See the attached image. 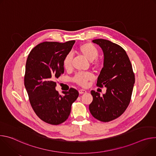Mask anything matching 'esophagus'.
Here are the masks:
<instances>
[{"label":"esophagus","mask_w":156,"mask_h":156,"mask_svg":"<svg viewBox=\"0 0 156 156\" xmlns=\"http://www.w3.org/2000/svg\"><path fill=\"white\" fill-rule=\"evenodd\" d=\"M79 93L80 94H84V93H86V91H85V90H80L79 91Z\"/></svg>","instance_id":"esophagus-1"}]
</instances>
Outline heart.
Instances as JSON below:
<instances>
[{"mask_svg":"<svg viewBox=\"0 0 156 156\" xmlns=\"http://www.w3.org/2000/svg\"><path fill=\"white\" fill-rule=\"evenodd\" d=\"M78 51L82 54L87 60L93 61V65L96 69L100 68L102 65V62L96 59L98 56L99 51L98 48L91 42H84L81 44L78 47ZM73 55L71 53L66 54L63 60V65L65 69L69 70L72 68ZM94 78L93 75L90 72H80L75 75L73 80L75 83L82 87H86L88 84V82L92 80Z\"/></svg>","mask_w":156,"mask_h":156,"instance_id":"obj_1","label":"heart"}]
</instances>
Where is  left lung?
Listing matches in <instances>:
<instances>
[{"instance_id": "8db88e82", "label": "left lung", "mask_w": 156, "mask_h": 156, "mask_svg": "<svg viewBox=\"0 0 156 156\" xmlns=\"http://www.w3.org/2000/svg\"><path fill=\"white\" fill-rule=\"evenodd\" d=\"M102 48L104 66L96 85L106 87V93L92 90L93 102L90 104L91 115L97 120L108 122L119 117L128 107L132 95L135 78L132 65L125 51L110 41L98 39L93 41Z\"/></svg>"}]
</instances>
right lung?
I'll list each match as a JSON object with an SVG mask.
<instances>
[{"mask_svg": "<svg viewBox=\"0 0 156 156\" xmlns=\"http://www.w3.org/2000/svg\"><path fill=\"white\" fill-rule=\"evenodd\" d=\"M75 42H43L31 50L27 60L24 83L30 104L37 116L49 124L66 121L79 96L73 87L64 95L55 90V80L64 73L63 60Z\"/></svg>", "mask_w": 156, "mask_h": 156, "instance_id": "1", "label": "right lung"}]
</instances>
